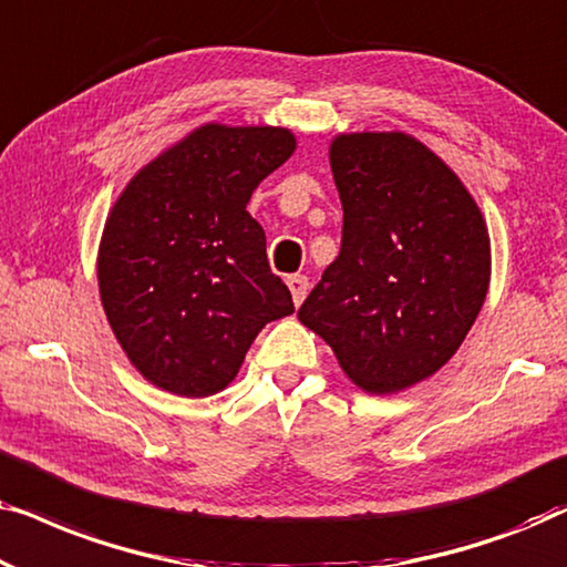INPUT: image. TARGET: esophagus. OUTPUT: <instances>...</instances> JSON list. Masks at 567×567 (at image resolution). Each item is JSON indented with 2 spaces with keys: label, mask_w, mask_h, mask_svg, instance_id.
<instances>
[{
  "label": "esophagus",
  "mask_w": 567,
  "mask_h": 567,
  "mask_svg": "<svg viewBox=\"0 0 567 567\" xmlns=\"http://www.w3.org/2000/svg\"><path fill=\"white\" fill-rule=\"evenodd\" d=\"M286 286H289L293 305L299 307L301 301H305L307 291H309V281H307V276H289V278H286Z\"/></svg>",
  "instance_id": "1"
}]
</instances>
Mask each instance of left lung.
<instances>
[{"mask_svg":"<svg viewBox=\"0 0 567 567\" xmlns=\"http://www.w3.org/2000/svg\"><path fill=\"white\" fill-rule=\"evenodd\" d=\"M340 255L299 307L369 394H398L460 351L491 286V235L460 175L405 131L330 142Z\"/></svg>","mask_w":567,"mask_h":567,"instance_id":"8db88e82","label":"left lung"}]
</instances>
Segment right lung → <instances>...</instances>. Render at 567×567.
I'll return each mask as SVG.
<instances>
[{"mask_svg":"<svg viewBox=\"0 0 567 567\" xmlns=\"http://www.w3.org/2000/svg\"><path fill=\"white\" fill-rule=\"evenodd\" d=\"M293 150L289 128L212 121L146 162L115 198L97 247L100 301L146 382L181 398L221 392L258 332L293 312L247 212Z\"/></svg>","mask_w":567,"mask_h":567,"instance_id":"1","label":"right lung"}]
</instances>
